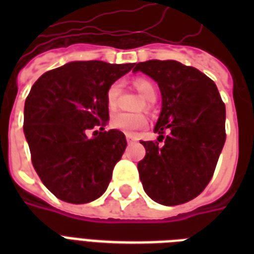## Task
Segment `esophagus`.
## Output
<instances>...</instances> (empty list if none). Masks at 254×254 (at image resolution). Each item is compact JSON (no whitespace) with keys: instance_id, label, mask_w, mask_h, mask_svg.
<instances>
[{"instance_id":"1","label":"esophagus","mask_w":254,"mask_h":254,"mask_svg":"<svg viewBox=\"0 0 254 254\" xmlns=\"http://www.w3.org/2000/svg\"><path fill=\"white\" fill-rule=\"evenodd\" d=\"M127 143H133L137 141V137H134V135H127Z\"/></svg>"}]
</instances>
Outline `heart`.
Listing matches in <instances>:
<instances>
[{
    "instance_id": "heart-1",
    "label": "heart",
    "mask_w": 254,
    "mask_h": 254,
    "mask_svg": "<svg viewBox=\"0 0 254 254\" xmlns=\"http://www.w3.org/2000/svg\"><path fill=\"white\" fill-rule=\"evenodd\" d=\"M133 84H134L135 89L146 99V108L150 109L151 103H154L155 99H157V95H158L157 85L150 79L142 76L135 77L133 80ZM121 89H123V83L121 81H115L108 87L107 93H105V104H107L108 111H115L116 109ZM109 125H111L112 129L121 131L124 134L133 135L146 127L147 117L142 113L130 115V113L120 112V113H115L112 116L111 120H109Z\"/></svg>"
}]
</instances>
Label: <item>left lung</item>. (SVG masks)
<instances>
[{"mask_svg":"<svg viewBox=\"0 0 254 254\" xmlns=\"http://www.w3.org/2000/svg\"><path fill=\"white\" fill-rule=\"evenodd\" d=\"M134 71L154 79L162 93L154 131L165 142L141 141L146 155L137 167L143 190L159 204L187 203L213 175L225 142V105L208 76L179 62H142Z\"/></svg>","mask_w":254,"mask_h":254,"instance_id":"1","label":"left lung"}]
</instances>
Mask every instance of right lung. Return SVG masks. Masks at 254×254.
<instances>
[{
  "label": "right lung",
  "mask_w": 254,
  "mask_h": 254,
  "mask_svg": "<svg viewBox=\"0 0 254 254\" xmlns=\"http://www.w3.org/2000/svg\"><path fill=\"white\" fill-rule=\"evenodd\" d=\"M134 67L101 61L71 62L43 73L25 103L23 131L43 185L61 200L84 204L101 196L127 139L104 130L108 87ZM99 127L95 137L87 131Z\"/></svg>",
  "instance_id": "add662e5"
}]
</instances>
